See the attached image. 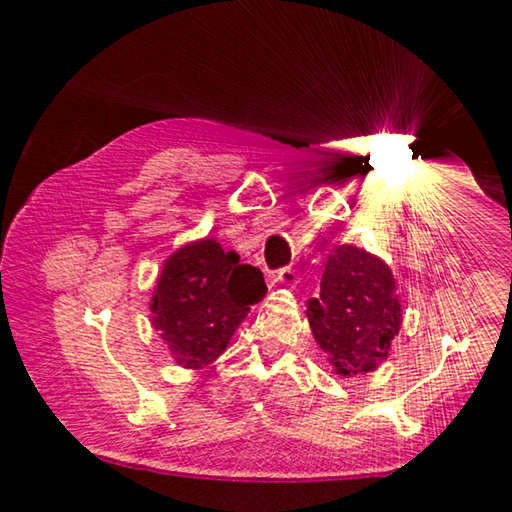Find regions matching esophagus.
<instances>
[{"mask_svg": "<svg viewBox=\"0 0 512 512\" xmlns=\"http://www.w3.org/2000/svg\"><path fill=\"white\" fill-rule=\"evenodd\" d=\"M273 282L284 284V287H293V284L298 282V271H296V268H291V266L280 268V271L273 275Z\"/></svg>", "mask_w": 512, "mask_h": 512, "instance_id": "34e87169", "label": "esophagus"}]
</instances>
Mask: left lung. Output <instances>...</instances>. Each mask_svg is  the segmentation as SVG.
I'll return each mask as SVG.
<instances>
[{"mask_svg": "<svg viewBox=\"0 0 512 512\" xmlns=\"http://www.w3.org/2000/svg\"><path fill=\"white\" fill-rule=\"evenodd\" d=\"M307 320L334 375L377 370L402 327V300L391 266L366 248L336 246L327 257L320 298L309 300Z\"/></svg>", "mask_w": 512, "mask_h": 512, "instance_id": "1", "label": "left lung"}]
</instances>
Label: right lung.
Wrapping results in <instances>:
<instances>
[{"instance_id":"add662e5","label":"right lung","mask_w":512,"mask_h":512,"mask_svg":"<svg viewBox=\"0 0 512 512\" xmlns=\"http://www.w3.org/2000/svg\"><path fill=\"white\" fill-rule=\"evenodd\" d=\"M266 296L259 268L241 264L216 239H196L164 259L151 298V323L176 366L203 370L221 357L250 307Z\"/></svg>"}]
</instances>
